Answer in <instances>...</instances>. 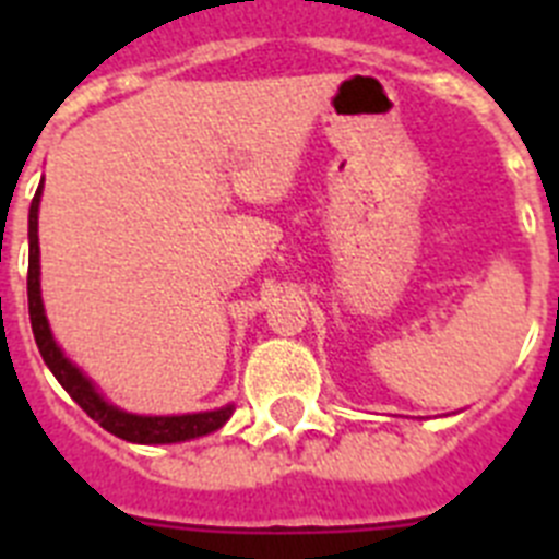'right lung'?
<instances>
[{
	"instance_id": "1",
	"label": "right lung",
	"mask_w": 559,
	"mask_h": 559,
	"mask_svg": "<svg viewBox=\"0 0 559 559\" xmlns=\"http://www.w3.org/2000/svg\"><path fill=\"white\" fill-rule=\"evenodd\" d=\"M41 187L44 185H38L36 199L29 204L27 221V302L33 335H36L38 353H41L49 372L56 374L58 383L69 392V397L75 400L88 417L95 419V423H100V426L106 428L108 433H114V437L126 439V442H136V445H170V442H187V439L206 437V433L224 428L226 419L235 412L231 403L215 408V412L170 414V417H147V414L122 412L120 406L108 403V400L97 392L95 383H92V380L63 355V349L58 347L56 335L49 330L41 299V260H38V254H41V251H38V204H41Z\"/></svg>"
}]
</instances>
